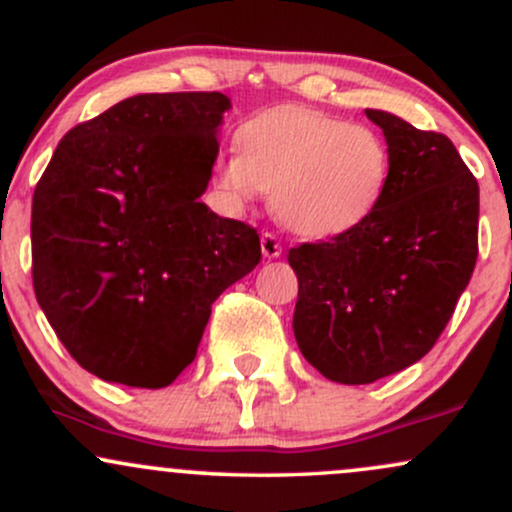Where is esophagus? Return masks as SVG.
<instances>
[{"label":"esophagus","mask_w":512,"mask_h":512,"mask_svg":"<svg viewBox=\"0 0 512 512\" xmlns=\"http://www.w3.org/2000/svg\"><path fill=\"white\" fill-rule=\"evenodd\" d=\"M260 243H262V255L267 257V260H274V257H279L281 250H284V248H281L279 238H276L272 231H262Z\"/></svg>","instance_id":"obj_1"}]
</instances>
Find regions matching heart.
Segmentation results:
<instances>
[{
  "label": "heart",
  "instance_id": "obj_1",
  "mask_svg": "<svg viewBox=\"0 0 512 512\" xmlns=\"http://www.w3.org/2000/svg\"><path fill=\"white\" fill-rule=\"evenodd\" d=\"M236 156L216 166L228 209L245 211L272 192L276 219L298 236L334 238L366 223L383 204L390 146L375 127L284 105L250 117L233 137Z\"/></svg>",
  "mask_w": 512,
  "mask_h": 512
}]
</instances>
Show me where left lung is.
<instances>
[{
    "label": "left lung",
    "mask_w": 512,
    "mask_h": 512,
    "mask_svg": "<svg viewBox=\"0 0 512 512\" xmlns=\"http://www.w3.org/2000/svg\"><path fill=\"white\" fill-rule=\"evenodd\" d=\"M390 146L383 204L354 231L289 250L293 334L325 378L368 385L424 358L477 264L479 185L445 134L366 110Z\"/></svg>",
    "instance_id": "1"
}]
</instances>
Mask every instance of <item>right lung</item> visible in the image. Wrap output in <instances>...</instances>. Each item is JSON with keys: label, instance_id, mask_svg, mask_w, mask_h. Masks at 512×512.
Listing matches in <instances>:
<instances>
[{"label": "right lung", "instance_id": "1", "mask_svg": "<svg viewBox=\"0 0 512 512\" xmlns=\"http://www.w3.org/2000/svg\"><path fill=\"white\" fill-rule=\"evenodd\" d=\"M219 91L142 93L81 122L33 192V289L88 373L166 387L195 361L211 303L260 262V236L207 190Z\"/></svg>", "mask_w": 512, "mask_h": 512}]
</instances>
